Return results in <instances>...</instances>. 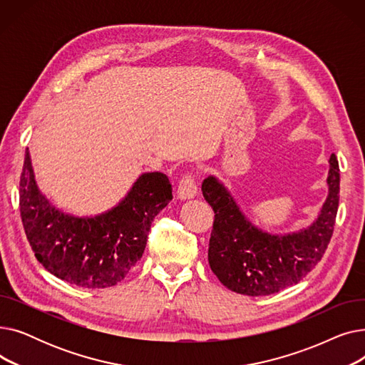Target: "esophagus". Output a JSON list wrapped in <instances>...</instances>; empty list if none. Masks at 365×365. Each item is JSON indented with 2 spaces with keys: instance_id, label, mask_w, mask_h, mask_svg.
I'll return each instance as SVG.
<instances>
[{
  "instance_id": "1",
  "label": "esophagus",
  "mask_w": 365,
  "mask_h": 365,
  "mask_svg": "<svg viewBox=\"0 0 365 365\" xmlns=\"http://www.w3.org/2000/svg\"><path fill=\"white\" fill-rule=\"evenodd\" d=\"M198 194V186L192 175H185L178 186V197L180 200H190Z\"/></svg>"
}]
</instances>
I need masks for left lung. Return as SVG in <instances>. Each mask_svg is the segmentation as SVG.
I'll use <instances>...</instances> for the list:
<instances>
[{"label":"left lung","mask_w":365,"mask_h":365,"mask_svg":"<svg viewBox=\"0 0 365 365\" xmlns=\"http://www.w3.org/2000/svg\"><path fill=\"white\" fill-rule=\"evenodd\" d=\"M329 195L318 217L292 234L264 232L241 212L216 178L204 179L201 190L215 212L208 263L219 281L240 294L267 296L297 284L318 264L334 231L340 173L334 153L329 160Z\"/></svg>","instance_id":"left-lung-1"}]
</instances>
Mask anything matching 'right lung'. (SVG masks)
Here are the masks:
<instances>
[{"label":"right lung","mask_w":365,"mask_h":365,"mask_svg":"<svg viewBox=\"0 0 365 365\" xmlns=\"http://www.w3.org/2000/svg\"><path fill=\"white\" fill-rule=\"evenodd\" d=\"M171 192L164 173H143L108 212L72 216L38 189L26 148L19 204L35 257L50 274L81 289H108L140 260L152 220L173 200Z\"/></svg>","instance_id":"1"}]
</instances>
